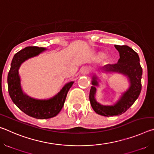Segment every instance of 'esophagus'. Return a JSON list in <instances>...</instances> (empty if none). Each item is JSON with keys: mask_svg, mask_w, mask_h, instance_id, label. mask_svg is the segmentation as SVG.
I'll return each mask as SVG.
<instances>
[{"mask_svg": "<svg viewBox=\"0 0 154 154\" xmlns=\"http://www.w3.org/2000/svg\"><path fill=\"white\" fill-rule=\"evenodd\" d=\"M82 73L83 75H87L89 73V69L87 67H83L82 69Z\"/></svg>", "mask_w": 154, "mask_h": 154, "instance_id": "esophagus-1", "label": "esophagus"}]
</instances>
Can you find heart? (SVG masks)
<instances>
[{
  "label": "heart",
  "mask_w": 154,
  "mask_h": 154,
  "mask_svg": "<svg viewBox=\"0 0 154 154\" xmlns=\"http://www.w3.org/2000/svg\"><path fill=\"white\" fill-rule=\"evenodd\" d=\"M103 54L100 53V54H98V55H97V57H98V58H102V57H103ZM107 60H109V58H107Z\"/></svg>",
  "instance_id": "heart-1"
}]
</instances>
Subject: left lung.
Returning <instances> with one entry per match:
<instances>
[{
    "mask_svg": "<svg viewBox=\"0 0 154 154\" xmlns=\"http://www.w3.org/2000/svg\"><path fill=\"white\" fill-rule=\"evenodd\" d=\"M115 48L119 53L118 63L109 64L105 66L106 72H115L122 73L128 77L130 88L119 99V101L113 106H103L96 102L95 100L96 86L98 85V78L95 75L92 77V86L90 92V104L96 113L103 116L110 117L119 116L126 112L139 97L141 91V77L143 69L140 64L139 57L136 51L127 45H117Z\"/></svg>",
    "mask_w": 154,
    "mask_h": 154,
    "instance_id": "obj_1",
    "label": "left lung"
}]
</instances>
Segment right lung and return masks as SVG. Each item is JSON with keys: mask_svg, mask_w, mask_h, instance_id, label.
Here are the masks:
<instances>
[{"mask_svg": "<svg viewBox=\"0 0 154 154\" xmlns=\"http://www.w3.org/2000/svg\"><path fill=\"white\" fill-rule=\"evenodd\" d=\"M45 49L32 46L18 51L12 60L7 77L8 91L13 102L24 113L36 119H48L57 116L63 107L67 93L73 84V82L67 83L58 94L49 100H36L23 93L18 75L21 64L26 60L38 55Z\"/></svg>", "mask_w": 154, "mask_h": 154, "instance_id": "1", "label": "right lung"}]
</instances>
